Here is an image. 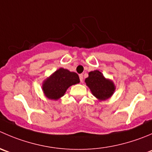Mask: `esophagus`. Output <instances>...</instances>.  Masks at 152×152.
<instances>
[{
    "label": "esophagus",
    "mask_w": 152,
    "mask_h": 152,
    "mask_svg": "<svg viewBox=\"0 0 152 152\" xmlns=\"http://www.w3.org/2000/svg\"><path fill=\"white\" fill-rule=\"evenodd\" d=\"M79 79H80L81 82H83V75L82 74L79 75Z\"/></svg>",
    "instance_id": "1"
}]
</instances>
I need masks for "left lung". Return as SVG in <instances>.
Wrapping results in <instances>:
<instances>
[{
  "label": "left lung",
  "mask_w": 152,
  "mask_h": 152,
  "mask_svg": "<svg viewBox=\"0 0 152 152\" xmlns=\"http://www.w3.org/2000/svg\"><path fill=\"white\" fill-rule=\"evenodd\" d=\"M85 82L93 95L99 101L108 99L112 96L116 89L113 81L106 79L98 70L89 72L88 77L85 79Z\"/></svg>",
  "instance_id": "left-lung-1"
}]
</instances>
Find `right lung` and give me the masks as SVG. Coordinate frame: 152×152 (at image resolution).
I'll return each mask as SVG.
<instances>
[{"mask_svg":"<svg viewBox=\"0 0 152 152\" xmlns=\"http://www.w3.org/2000/svg\"><path fill=\"white\" fill-rule=\"evenodd\" d=\"M79 82L77 73L60 67L44 80L42 91L48 99L58 100L64 95L69 87Z\"/></svg>","mask_w":152,"mask_h":152,"instance_id":"1","label":"right lung"}]
</instances>
